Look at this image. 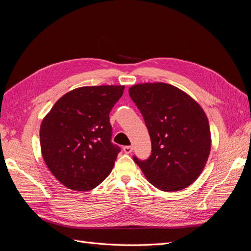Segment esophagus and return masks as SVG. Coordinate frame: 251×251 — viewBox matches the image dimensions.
<instances>
[{
	"instance_id": "esophagus-1",
	"label": "esophagus",
	"mask_w": 251,
	"mask_h": 251,
	"mask_svg": "<svg viewBox=\"0 0 251 251\" xmlns=\"http://www.w3.org/2000/svg\"><path fill=\"white\" fill-rule=\"evenodd\" d=\"M132 151H133V147H131V146H126L124 148V151L126 154H131Z\"/></svg>"
}]
</instances>
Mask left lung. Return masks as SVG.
<instances>
[{"label":"left lung","mask_w":251,"mask_h":251,"mask_svg":"<svg viewBox=\"0 0 251 251\" xmlns=\"http://www.w3.org/2000/svg\"><path fill=\"white\" fill-rule=\"evenodd\" d=\"M149 130L151 155L136 156L144 176L164 192L181 191L199 177L209 156L208 119L191 96L163 82L128 89Z\"/></svg>","instance_id":"left-lung-1"}]
</instances>
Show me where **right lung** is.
Masks as SVG:
<instances>
[{
	"instance_id": "add662e5",
	"label": "right lung",
	"mask_w": 251,
	"mask_h": 251,
	"mask_svg": "<svg viewBox=\"0 0 251 251\" xmlns=\"http://www.w3.org/2000/svg\"><path fill=\"white\" fill-rule=\"evenodd\" d=\"M124 86L82 87L65 94L44 118L41 149L48 169L73 191H91L108 177L120 148L109 114Z\"/></svg>"
}]
</instances>
